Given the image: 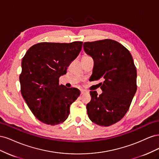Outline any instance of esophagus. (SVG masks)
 I'll return each mask as SVG.
<instances>
[{
    "label": "esophagus",
    "mask_w": 159,
    "mask_h": 159,
    "mask_svg": "<svg viewBox=\"0 0 159 159\" xmlns=\"http://www.w3.org/2000/svg\"><path fill=\"white\" fill-rule=\"evenodd\" d=\"M87 92V91H86L85 90H84V89H81V91H80V93H81V95H83V94H84L85 93H86Z\"/></svg>",
    "instance_id": "1"
}]
</instances>
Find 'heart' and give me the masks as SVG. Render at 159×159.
Wrapping results in <instances>:
<instances>
[{
	"instance_id": "1",
	"label": "heart",
	"mask_w": 159,
	"mask_h": 159,
	"mask_svg": "<svg viewBox=\"0 0 159 159\" xmlns=\"http://www.w3.org/2000/svg\"><path fill=\"white\" fill-rule=\"evenodd\" d=\"M85 57H90L89 56H87V55H84L83 57H82V58H85Z\"/></svg>"
}]
</instances>
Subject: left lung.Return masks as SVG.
I'll return each instance as SVG.
<instances>
[{
    "label": "left lung",
    "instance_id": "1",
    "mask_svg": "<svg viewBox=\"0 0 159 159\" xmlns=\"http://www.w3.org/2000/svg\"><path fill=\"white\" fill-rule=\"evenodd\" d=\"M84 49L94 61L93 80L99 83L103 93L91 91L87 104L89 119L108 127L119 121L127 112L137 86V70L131 53L118 42L105 39L84 43Z\"/></svg>",
    "mask_w": 159,
    "mask_h": 159
}]
</instances>
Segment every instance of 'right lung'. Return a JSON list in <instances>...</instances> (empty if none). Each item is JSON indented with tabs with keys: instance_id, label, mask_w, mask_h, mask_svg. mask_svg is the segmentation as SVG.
<instances>
[{
	"instance_id": "1",
	"label": "right lung",
	"mask_w": 159,
	"mask_h": 159,
	"mask_svg": "<svg viewBox=\"0 0 159 159\" xmlns=\"http://www.w3.org/2000/svg\"><path fill=\"white\" fill-rule=\"evenodd\" d=\"M82 42H40L28 50L19 77L21 94L34 115L50 125L63 123L79 89L60 85L59 78L82 48Z\"/></svg>"
}]
</instances>
